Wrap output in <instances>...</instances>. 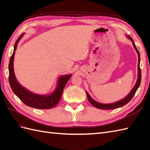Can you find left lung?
I'll return each mask as SVG.
<instances>
[{"instance_id": "8db88e82", "label": "left lung", "mask_w": 150, "mask_h": 150, "mask_svg": "<svg viewBox=\"0 0 150 150\" xmlns=\"http://www.w3.org/2000/svg\"><path fill=\"white\" fill-rule=\"evenodd\" d=\"M127 37L132 42V44L134 49L136 51L137 55H138V64H137V81L136 82L135 86H134V87L132 88V89L131 90V91L130 92L129 94L126 97H125L124 99H121L120 101H118L117 102L115 103H109V104H104V103H99L96 101H95L94 99H93L91 97V96L89 94V93L86 92V94H87V97L88 100L94 106H95L96 108H99V109H103V110H113V109H116L118 108H120V107H122L123 106L125 105L126 104L131 100L132 98H133V96L135 94L136 91L137 90L138 88H139L140 83H141V69H140V54L139 51H138L136 46L134 44V42L133 40V39L131 37L127 35Z\"/></svg>"}]
</instances>
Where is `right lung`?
Returning a JSON list of instances; mask_svg holds the SVG:
<instances>
[{
	"label": "right lung",
	"instance_id": "1",
	"mask_svg": "<svg viewBox=\"0 0 150 150\" xmlns=\"http://www.w3.org/2000/svg\"><path fill=\"white\" fill-rule=\"evenodd\" d=\"M25 33L18 37L14 46V51L11 56L9 63V82L13 93L26 105L37 109H50L57 105L66 83L71 77V74L61 75L57 79V86L52 93L49 94H37L23 87L17 80L14 71V57L18 44Z\"/></svg>",
	"mask_w": 150,
	"mask_h": 150
}]
</instances>
